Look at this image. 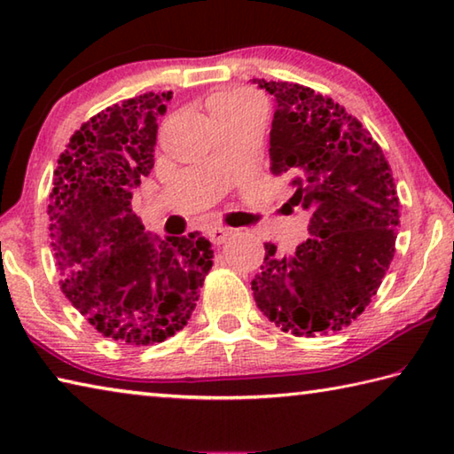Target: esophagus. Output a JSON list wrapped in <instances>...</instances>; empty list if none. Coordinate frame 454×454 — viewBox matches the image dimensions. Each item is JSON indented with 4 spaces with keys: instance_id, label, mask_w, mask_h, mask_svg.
Here are the masks:
<instances>
[{
    "instance_id": "esophagus-1",
    "label": "esophagus",
    "mask_w": 454,
    "mask_h": 454,
    "mask_svg": "<svg viewBox=\"0 0 454 454\" xmlns=\"http://www.w3.org/2000/svg\"><path fill=\"white\" fill-rule=\"evenodd\" d=\"M208 236L214 244H224L228 240V236H232V228L212 226L208 228Z\"/></svg>"
}]
</instances>
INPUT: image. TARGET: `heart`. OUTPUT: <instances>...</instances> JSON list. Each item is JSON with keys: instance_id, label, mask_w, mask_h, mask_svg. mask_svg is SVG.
<instances>
[{"instance_id": "heart-1", "label": "heart", "mask_w": 454, "mask_h": 454, "mask_svg": "<svg viewBox=\"0 0 454 454\" xmlns=\"http://www.w3.org/2000/svg\"><path fill=\"white\" fill-rule=\"evenodd\" d=\"M260 98L256 94H252L248 90H226L220 91V94L214 96L210 99V112L214 114L220 112H232V110H240V107H250V106H260Z\"/></svg>"}]
</instances>
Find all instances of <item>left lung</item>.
I'll return each mask as SVG.
<instances>
[{"instance_id": "obj_1", "label": "left lung", "mask_w": 454, "mask_h": 454, "mask_svg": "<svg viewBox=\"0 0 454 454\" xmlns=\"http://www.w3.org/2000/svg\"><path fill=\"white\" fill-rule=\"evenodd\" d=\"M276 98L270 172L290 204L310 210V238L288 256L266 242L252 280L264 317L294 336L342 330L364 312L395 258L401 202L368 129L333 98L292 82L254 80Z\"/></svg>"}]
</instances>
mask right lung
<instances>
[{
	"label": "right lung",
	"instance_id": "right-lung-1",
	"mask_svg": "<svg viewBox=\"0 0 454 454\" xmlns=\"http://www.w3.org/2000/svg\"><path fill=\"white\" fill-rule=\"evenodd\" d=\"M170 98L148 91L83 121L58 160L50 192L61 292L99 334L132 347L164 342L188 325L214 256L200 232L148 238L132 210Z\"/></svg>",
	"mask_w": 454,
	"mask_h": 454
}]
</instances>
